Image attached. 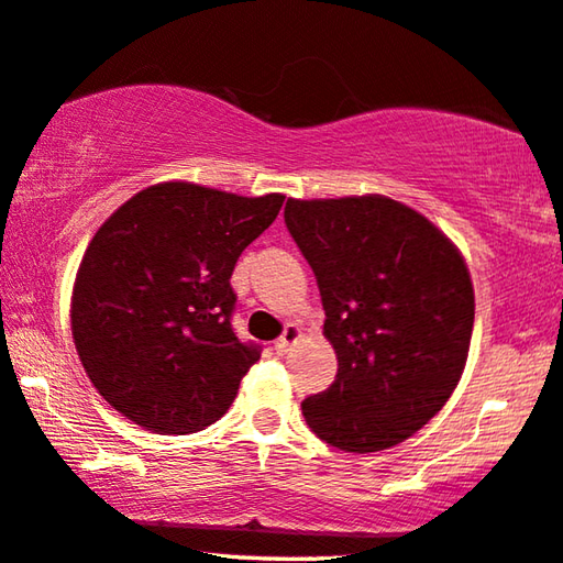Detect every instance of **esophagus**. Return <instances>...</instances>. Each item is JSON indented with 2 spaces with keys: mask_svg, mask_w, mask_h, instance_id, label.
<instances>
[{
  "mask_svg": "<svg viewBox=\"0 0 563 563\" xmlns=\"http://www.w3.org/2000/svg\"><path fill=\"white\" fill-rule=\"evenodd\" d=\"M298 339H300V325H298V323H288V325H285V331H283L280 339L275 341V351H278L280 356L288 354L290 346H292V343H296Z\"/></svg>",
  "mask_w": 563,
  "mask_h": 563,
  "instance_id": "esophagus-1",
  "label": "esophagus"
}]
</instances>
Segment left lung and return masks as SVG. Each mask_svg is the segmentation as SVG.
Masks as SVG:
<instances>
[{"instance_id": "8db88e82", "label": "left lung", "mask_w": 563, "mask_h": 563, "mask_svg": "<svg viewBox=\"0 0 563 563\" xmlns=\"http://www.w3.org/2000/svg\"><path fill=\"white\" fill-rule=\"evenodd\" d=\"M285 224L313 267L339 358L303 417L331 448L379 452L412 438L455 391L475 292L457 247L382 195L288 199Z\"/></svg>"}]
</instances>
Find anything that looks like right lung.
<instances>
[{
  "mask_svg": "<svg viewBox=\"0 0 563 563\" xmlns=\"http://www.w3.org/2000/svg\"><path fill=\"white\" fill-rule=\"evenodd\" d=\"M283 201L164 181L100 224L75 275L73 339L100 397L133 424L189 434L228 412L260 358L234 335L230 278Z\"/></svg>",
  "mask_w": 563,
  "mask_h": 563,
  "instance_id": "1",
  "label": "right lung"
}]
</instances>
